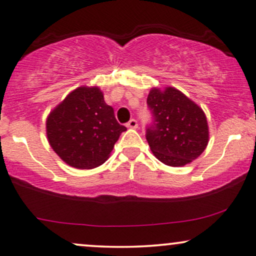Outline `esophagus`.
<instances>
[{
  "instance_id": "1",
  "label": "esophagus",
  "mask_w": 256,
  "mask_h": 256,
  "mask_svg": "<svg viewBox=\"0 0 256 256\" xmlns=\"http://www.w3.org/2000/svg\"><path fill=\"white\" fill-rule=\"evenodd\" d=\"M126 126H128V128H138L137 120H136V119H131L130 122H128V124H126Z\"/></svg>"
}]
</instances>
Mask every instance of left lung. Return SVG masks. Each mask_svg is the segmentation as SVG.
<instances>
[{
    "label": "left lung",
    "mask_w": 256,
    "mask_h": 256,
    "mask_svg": "<svg viewBox=\"0 0 256 256\" xmlns=\"http://www.w3.org/2000/svg\"><path fill=\"white\" fill-rule=\"evenodd\" d=\"M146 104L154 122L146 140L155 158L170 167H182L202 155L208 143L204 110L174 87L150 89Z\"/></svg>",
    "instance_id": "8db88e82"
}]
</instances>
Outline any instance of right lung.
I'll list each match as a JSON object with an SVG mask.
<instances>
[{
    "instance_id": "1",
    "label": "right lung",
    "mask_w": 256,
    "mask_h": 256,
    "mask_svg": "<svg viewBox=\"0 0 256 256\" xmlns=\"http://www.w3.org/2000/svg\"><path fill=\"white\" fill-rule=\"evenodd\" d=\"M124 131L96 86L76 88L46 119V136L54 152L78 169H93L106 162Z\"/></svg>"
}]
</instances>
